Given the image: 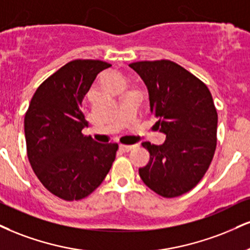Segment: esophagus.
I'll use <instances>...</instances> for the list:
<instances>
[{
  "instance_id": "1",
  "label": "esophagus",
  "mask_w": 250,
  "mask_h": 250,
  "mask_svg": "<svg viewBox=\"0 0 250 250\" xmlns=\"http://www.w3.org/2000/svg\"><path fill=\"white\" fill-rule=\"evenodd\" d=\"M134 148H135V146H127V144H121V146H120V149H121L123 152L131 151Z\"/></svg>"
}]
</instances>
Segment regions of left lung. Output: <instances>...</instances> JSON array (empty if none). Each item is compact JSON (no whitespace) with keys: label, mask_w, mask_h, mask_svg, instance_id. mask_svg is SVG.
Returning a JSON list of instances; mask_svg holds the SVG:
<instances>
[{"label":"left lung","mask_w":250,"mask_h":250,"mask_svg":"<svg viewBox=\"0 0 250 250\" xmlns=\"http://www.w3.org/2000/svg\"><path fill=\"white\" fill-rule=\"evenodd\" d=\"M129 66L146 83L156 125L167 135L161 146L142 143L150 161L138 173L157 194L179 197L200 182L214 156L218 113L212 94L203 81L171 60Z\"/></svg>","instance_id":"1"}]
</instances>
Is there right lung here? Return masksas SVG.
Returning a JSON list of instances; mask_svg holds the SVG:
<instances>
[{
  "mask_svg": "<svg viewBox=\"0 0 250 250\" xmlns=\"http://www.w3.org/2000/svg\"><path fill=\"white\" fill-rule=\"evenodd\" d=\"M110 66L93 59L67 62L41 83L24 117L32 170L45 188L66 201L91 194L115 161L119 144L98 143L81 133L88 125L81 112L83 98Z\"/></svg>",
  "mask_w": 250,
  "mask_h": 250,
  "instance_id": "1",
  "label": "right lung"
}]
</instances>
